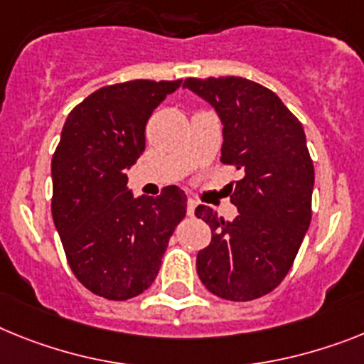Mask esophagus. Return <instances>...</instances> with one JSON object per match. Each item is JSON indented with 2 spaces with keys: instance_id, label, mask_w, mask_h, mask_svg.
<instances>
[{
  "instance_id": "34e87169",
  "label": "esophagus",
  "mask_w": 364,
  "mask_h": 364,
  "mask_svg": "<svg viewBox=\"0 0 364 364\" xmlns=\"http://www.w3.org/2000/svg\"><path fill=\"white\" fill-rule=\"evenodd\" d=\"M196 205H198V201L192 200V198H188V200H187V213H188V216L194 215V210H196Z\"/></svg>"
}]
</instances>
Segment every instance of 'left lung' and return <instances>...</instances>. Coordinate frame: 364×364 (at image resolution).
<instances>
[{"instance_id": "8db88e82", "label": "left lung", "mask_w": 364, "mask_h": 364, "mask_svg": "<svg viewBox=\"0 0 364 364\" xmlns=\"http://www.w3.org/2000/svg\"><path fill=\"white\" fill-rule=\"evenodd\" d=\"M224 124V164L242 172L231 194L239 216L225 222L207 205L196 216L213 231L196 270L218 298L250 301L289 274L311 224L314 168L300 120L276 94L244 77L185 79Z\"/></svg>"}]
</instances>
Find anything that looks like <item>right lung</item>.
Returning <instances> with one entry per match:
<instances>
[{
  "label": "right lung",
  "mask_w": 364,
  "mask_h": 364,
  "mask_svg": "<svg viewBox=\"0 0 364 364\" xmlns=\"http://www.w3.org/2000/svg\"><path fill=\"white\" fill-rule=\"evenodd\" d=\"M177 81L109 85L73 107L51 159V215L73 276L107 300L142 294L161 268L187 196H133L125 170L146 148V124Z\"/></svg>",
  "instance_id": "obj_1"
}]
</instances>
